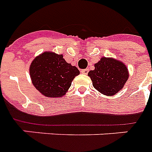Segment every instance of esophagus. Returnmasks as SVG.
Returning a JSON list of instances; mask_svg holds the SVG:
<instances>
[{
  "instance_id": "1",
  "label": "esophagus",
  "mask_w": 152,
  "mask_h": 152,
  "mask_svg": "<svg viewBox=\"0 0 152 152\" xmlns=\"http://www.w3.org/2000/svg\"><path fill=\"white\" fill-rule=\"evenodd\" d=\"M81 73L83 74H88V69H82Z\"/></svg>"
}]
</instances>
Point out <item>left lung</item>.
<instances>
[{
  "label": "left lung",
  "mask_w": 152,
  "mask_h": 152,
  "mask_svg": "<svg viewBox=\"0 0 152 152\" xmlns=\"http://www.w3.org/2000/svg\"><path fill=\"white\" fill-rule=\"evenodd\" d=\"M93 87L102 94L113 96L118 93L129 78V70L121 61L102 57L95 64V69L89 71Z\"/></svg>",
  "instance_id": "obj_1"
}]
</instances>
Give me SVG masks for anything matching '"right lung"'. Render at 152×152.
<instances>
[{
  "mask_svg": "<svg viewBox=\"0 0 152 152\" xmlns=\"http://www.w3.org/2000/svg\"><path fill=\"white\" fill-rule=\"evenodd\" d=\"M33 86L47 97H61L70 88L74 78L80 74L78 68L67 63L63 55L43 52L30 64Z\"/></svg>",
  "mask_w": 152,
  "mask_h": 152,
  "instance_id": "obj_1",
  "label": "right lung"
}]
</instances>
